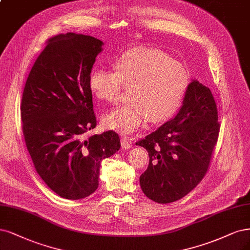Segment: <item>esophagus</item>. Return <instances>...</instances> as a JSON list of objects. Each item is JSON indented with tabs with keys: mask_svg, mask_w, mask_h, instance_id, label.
<instances>
[{
	"mask_svg": "<svg viewBox=\"0 0 250 250\" xmlns=\"http://www.w3.org/2000/svg\"><path fill=\"white\" fill-rule=\"evenodd\" d=\"M121 146H122V148L123 149H125V150H127V149H130L131 148V139L130 137H128V136H122L121 137Z\"/></svg>",
	"mask_w": 250,
	"mask_h": 250,
	"instance_id": "obj_1",
	"label": "esophagus"
}]
</instances>
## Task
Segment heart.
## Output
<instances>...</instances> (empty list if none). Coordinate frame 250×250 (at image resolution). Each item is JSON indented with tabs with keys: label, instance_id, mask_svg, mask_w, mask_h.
Here are the masks:
<instances>
[{
	"label": "heart",
	"instance_id": "obj_1",
	"mask_svg": "<svg viewBox=\"0 0 250 250\" xmlns=\"http://www.w3.org/2000/svg\"><path fill=\"white\" fill-rule=\"evenodd\" d=\"M116 71L94 70L89 89L99 100L116 103L124 89H130L131 101L110 111L102 119L106 128L133 133L146 124L161 123L179 109L189 87L186 68L167 54L155 48L137 47L120 57Z\"/></svg>",
	"mask_w": 250,
	"mask_h": 250
}]
</instances>
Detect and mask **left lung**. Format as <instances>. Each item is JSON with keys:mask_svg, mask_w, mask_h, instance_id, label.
<instances>
[{"mask_svg": "<svg viewBox=\"0 0 250 250\" xmlns=\"http://www.w3.org/2000/svg\"><path fill=\"white\" fill-rule=\"evenodd\" d=\"M219 129L210 89L192 81L175 118L136 143L150 158L140 177L146 196L168 204L190 192L207 174Z\"/></svg>", "mask_w": 250, "mask_h": 250, "instance_id": "8db88e82", "label": "left lung"}]
</instances>
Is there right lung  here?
Here are the masks:
<instances>
[{
  "label": "right lung",
  "instance_id": "add662e5",
  "mask_svg": "<svg viewBox=\"0 0 250 250\" xmlns=\"http://www.w3.org/2000/svg\"><path fill=\"white\" fill-rule=\"evenodd\" d=\"M34 63L21 97L22 133L38 175L58 195L81 200L98 187L100 163L121 147L96 127L89 77L103 42L67 33L51 37Z\"/></svg>",
  "mask_w": 250,
  "mask_h": 250
}]
</instances>
